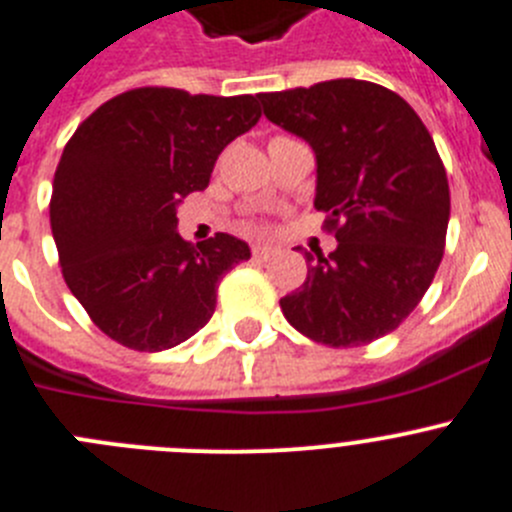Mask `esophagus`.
Wrapping results in <instances>:
<instances>
[{
	"label": "esophagus",
	"instance_id": "34e87169",
	"mask_svg": "<svg viewBox=\"0 0 512 512\" xmlns=\"http://www.w3.org/2000/svg\"><path fill=\"white\" fill-rule=\"evenodd\" d=\"M252 255H255V260H270V257L275 255V247L270 245H252Z\"/></svg>",
	"mask_w": 512,
	"mask_h": 512
}]
</instances>
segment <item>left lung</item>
I'll list each match as a JSON object with an SVG mask.
<instances>
[{
	"instance_id": "1",
	"label": "left lung",
	"mask_w": 512,
	"mask_h": 512,
	"mask_svg": "<svg viewBox=\"0 0 512 512\" xmlns=\"http://www.w3.org/2000/svg\"><path fill=\"white\" fill-rule=\"evenodd\" d=\"M262 112L316 155L313 206L336 250L306 252V283L280 298L293 329L326 347H362L418 306L444 257L449 181L411 104L385 86L334 78L260 94Z\"/></svg>"
}]
</instances>
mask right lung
Returning a JSON list of instances; mask_svg holds the SVG:
<instances>
[{"label": "right lung", "mask_w": 512, "mask_h": 512, "mask_svg": "<svg viewBox=\"0 0 512 512\" xmlns=\"http://www.w3.org/2000/svg\"><path fill=\"white\" fill-rule=\"evenodd\" d=\"M257 119L250 94L147 86L78 124L55 168L50 227L68 288L114 342L163 352L209 324L219 280L250 245L224 232L191 245L176 211Z\"/></svg>", "instance_id": "add662e5"}]
</instances>
